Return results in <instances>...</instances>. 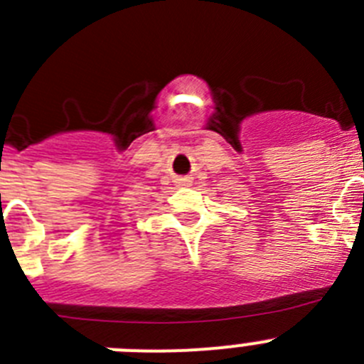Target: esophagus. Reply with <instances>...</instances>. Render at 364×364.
Here are the masks:
<instances>
[{"instance_id": "esophagus-1", "label": "esophagus", "mask_w": 364, "mask_h": 364, "mask_svg": "<svg viewBox=\"0 0 364 364\" xmlns=\"http://www.w3.org/2000/svg\"><path fill=\"white\" fill-rule=\"evenodd\" d=\"M176 184H178V186H189V184H191V178H189V176H180V178H176Z\"/></svg>"}]
</instances>
